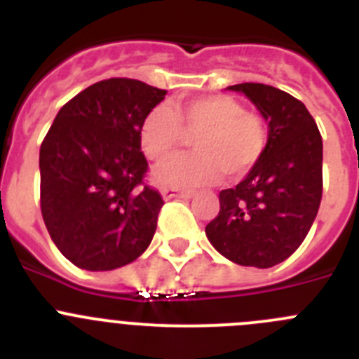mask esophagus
Here are the masks:
<instances>
[{
  "mask_svg": "<svg viewBox=\"0 0 359 359\" xmlns=\"http://www.w3.org/2000/svg\"><path fill=\"white\" fill-rule=\"evenodd\" d=\"M160 192L165 199L192 198V196H194V192H192V190H180V189H176V187H161Z\"/></svg>",
  "mask_w": 359,
  "mask_h": 359,
  "instance_id": "34e87169",
  "label": "esophagus"
}]
</instances>
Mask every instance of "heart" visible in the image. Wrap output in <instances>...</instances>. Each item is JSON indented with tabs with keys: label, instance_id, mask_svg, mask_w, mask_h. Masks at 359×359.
Instances as JSON below:
<instances>
[{
	"label": "heart",
	"instance_id": "b5f03b06",
	"mask_svg": "<svg viewBox=\"0 0 359 359\" xmlns=\"http://www.w3.org/2000/svg\"><path fill=\"white\" fill-rule=\"evenodd\" d=\"M185 133L196 135V152L160 167L154 174L160 183L196 189L212 185L221 174L239 180L261 161L269 138L261 115L233 97L208 95L151 107L140 123L142 151L151 161H165L183 144Z\"/></svg>",
	"mask_w": 359,
	"mask_h": 359
}]
</instances>
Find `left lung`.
Instances as JSON below:
<instances>
[{
	"mask_svg": "<svg viewBox=\"0 0 359 359\" xmlns=\"http://www.w3.org/2000/svg\"><path fill=\"white\" fill-rule=\"evenodd\" d=\"M268 120L261 161L233 189L219 192L208 241L231 262L271 268L293 255L309 233L322 201V135L298 98L273 86H230Z\"/></svg>",
	"mask_w": 359,
	"mask_h": 359,
	"instance_id": "1",
	"label": "left lung"
}]
</instances>
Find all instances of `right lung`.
<instances>
[{"instance_id": "right-lung-1", "label": "right lung", "mask_w": 359, "mask_h": 359, "mask_svg": "<svg viewBox=\"0 0 359 359\" xmlns=\"http://www.w3.org/2000/svg\"><path fill=\"white\" fill-rule=\"evenodd\" d=\"M165 95L136 79L95 82L61 107L44 136L41 214L77 268H122L151 244L163 198L145 183L140 123Z\"/></svg>"}]
</instances>
